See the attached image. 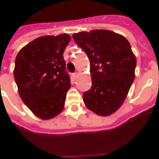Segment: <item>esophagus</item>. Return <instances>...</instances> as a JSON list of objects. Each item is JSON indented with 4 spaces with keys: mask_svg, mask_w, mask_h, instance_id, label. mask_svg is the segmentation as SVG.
I'll use <instances>...</instances> for the list:
<instances>
[{
    "mask_svg": "<svg viewBox=\"0 0 159 159\" xmlns=\"http://www.w3.org/2000/svg\"><path fill=\"white\" fill-rule=\"evenodd\" d=\"M78 75H79L78 72H75V73H73V74H72V76H73V78H74V79L77 78V77H78Z\"/></svg>",
    "mask_w": 159,
    "mask_h": 159,
    "instance_id": "34e87169",
    "label": "esophagus"
}]
</instances>
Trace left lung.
<instances>
[{
	"label": "left lung",
	"mask_w": 159,
	"mask_h": 159,
	"mask_svg": "<svg viewBox=\"0 0 159 159\" xmlns=\"http://www.w3.org/2000/svg\"><path fill=\"white\" fill-rule=\"evenodd\" d=\"M90 60L92 88L83 95L87 107L100 116L118 111L135 77L136 57L123 36L105 29L72 35Z\"/></svg>",
	"instance_id": "1"
}]
</instances>
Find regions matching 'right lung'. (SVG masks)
Wrapping results in <instances>:
<instances>
[{"mask_svg":"<svg viewBox=\"0 0 159 159\" xmlns=\"http://www.w3.org/2000/svg\"><path fill=\"white\" fill-rule=\"evenodd\" d=\"M70 40L67 33L40 36L22 48L16 57L13 75L20 97L43 120L64 110L71 83L63 54Z\"/></svg>","mask_w":159,"mask_h":159,"instance_id":"right-lung-1","label":"right lung"}]
</instances>
